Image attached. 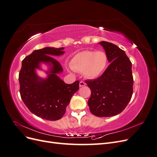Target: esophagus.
Instances as JSON below:
<instances>
[{
	"label": "esophagus",
	"mask_w": 157,
	"mask_h": 157,
	"mask_svg": "<svg viewBox=\"0 0 157 157\" xmlns=\"http://www.w3.org/2000/svg\"><path fill=\"white\" fill-rule=\"evenodd\" d=\"M86 86V83H85L84 82L80 81V82H79V86H80V87H82V86Z\"/></svg>",
	"instance_id": "34e87169"
}]
</instances>
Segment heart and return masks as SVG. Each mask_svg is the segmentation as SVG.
I'll list each match as a JSON object with an SVG mask.
<instances>
[{
  "label": "heart",
  "mask_w": 157,
  "mask_h": 157,
  "mask_svg": "<svg viewBox=\"0 0 157 157\" xmlns=\"http://www.w3.org/2000/svg\"><path fill=\"white\" fill-rule=\"evenodd\" d=\"M108 57L101 50H84L73 56L70 61L69 71L83 73L84 77L93 79L99 77L108 65Z\"/></svg>",
  "instance_id": "obj_1"
}]
</instances>
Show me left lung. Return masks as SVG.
I'll return each mask as SVG.
<instances>
[{"label": "left lung", "instance_id": "1", "mask_svg": "<svg viewBox=\"0 0 157 157\" xmlns=\"http://www.w3.org/2000/svg\"><path fill=\"white\" fill-rule=\"evenodd\" d=\"M111 64L101 76L86 80L91 90L88 101L95 116L113 117L121 113L130 101L133 94L132 63L125 52L111 42L101 41Z\"/></svg>", "mask_w": 157, "mask_h": 157}]
</instances>
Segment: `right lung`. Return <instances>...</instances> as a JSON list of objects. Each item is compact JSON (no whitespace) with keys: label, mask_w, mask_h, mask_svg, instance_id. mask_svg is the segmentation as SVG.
I'll return each mask as SVG.
<instances>
[{"label":"right lung","mask_w":157,"mask_h":157,"mask_svg":"<svg viewBox=\"0 0 157 157\" xmlns=\"http://www.w3.org/2000/svg\"><path fill=\"white\" fill-rule=\"evenodd\" d=\"M64 48L46 47L36 50L22 61L19 74L20 92L23 103L29 110L47 121H57L65 113L73 95L79 89V81L65 84L58 74L63 72L60 63L53 56L64 54ZM48 64L47 77L42 79L36 73L40 64Z\"/></svg>","instance_id":"obj_1"}]
</instances>
